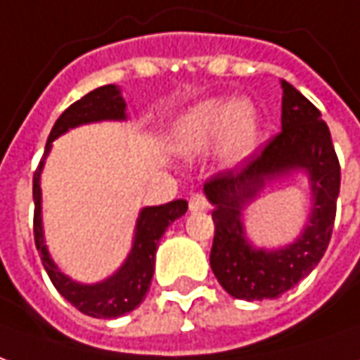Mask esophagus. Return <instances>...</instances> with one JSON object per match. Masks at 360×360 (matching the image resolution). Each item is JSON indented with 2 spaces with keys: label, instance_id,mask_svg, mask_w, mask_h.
I'll use <instances>...</instances> for the list:
<instances>
[{
  "label": "esophagus",
  "instance_id": "34e87169",
  "mask_svg": "<svg viewBox=\"0 0 360 360\" xmlns=\"http://www.w3.org/2000/svg\"><path fill=\"white\" fill-rule=\"evenodd\" d=\"M207 207H209V202H207V199H205L200 193H191V197H189L191 211H205Z\"/></svg>",
  "mask_w": 360,
  "mask_h": 360
}]
</instances>
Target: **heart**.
<instances>
[{"instance_id": "obj_1", "label": "heart", "mask_w": 360, "mask_h": 360, "mask_svg": "<svg viewBox=\"0 0 360 360\" xmlns=\"http://www.w3.org/2000/svg\"><path fill=\"white\" fill-rule=\"evenodd\" d=\"M219 139L224 163L248 160L260 141V114L248 100H205L181 114L171 143L181 155H199Z\"/></svg>"}]
</instances>
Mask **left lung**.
Segmentation results:
<instances>
[{"mask_svg":"<svg viewBox=\"0 0 360 360\" xmlns=\"http://www.w3.org/2000/svg\"><path fill=\"white\" fill-rule=\"evenodd\" d=\"M282 131L238 171H222L205 183L214 207L211 268L236 300H274L292 290L323 258L333 232L341 167L321 112L282 80ZM303 172L312 209L300 236L282 249H256L245 236L241 211L272 180Z\"/></svg>","mask_w":360,"mask_h":360,"instance_id":"left-lung-1","label":"left lung"}]
</instances>
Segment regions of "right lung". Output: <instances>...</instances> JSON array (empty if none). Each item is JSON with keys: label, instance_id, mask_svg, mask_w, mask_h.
<instances>
[{"label": "right lung", "instance_id": "obj_1", "mask_svg": "<svg viewBox=\"0 0 360 360\" xmlns=\"http://www.w3.org/2000/svg\"><path fill=\"white\" fill-rule=\"evenodd\" d=\"M126 116V100L122 96V90L116 84L100 86L86 96L77 100L72 106H68L49 134L45 146V155L33 175V200H35V246L41 254V262L45 266L46 274L58 293L70 302L78 311L98 319H114L129 314L143 302L153 270H155V252L160 246L163 232L167 231L171 222L187 212V200L177 199L160 207H146L139 211L134 231V242L128 258L120 266L116 272L106 280L96 283H80L67 274L58 270L55 260L51 258L49 248L45 244L43 232V207H41V173L45 167V160L51 151V143L67 134L68 129L94 124V122H124Z\"/></svg>", "mask_w": 360, "mask_h": 360}]
</instances>
